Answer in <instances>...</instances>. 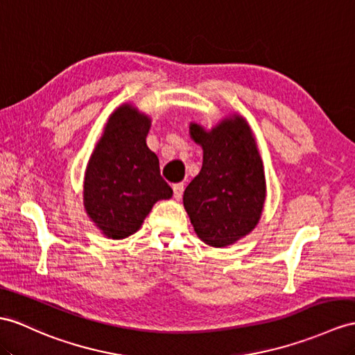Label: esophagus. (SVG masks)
Masks as SVG:
<instances>
[{"mask_svg":"<svg viewBox=\"0 0 355 355\" xmlns=\"http://www.w3.org/2000/svg\"><path fill=\"white\" fill-rule=\"evenodd\" d=\"M173 194H175L176 200H180V198H182V194H184V184L182 182L173 185Z\"/></svg>","mask_w":355,"mask_h":355,"instance_id":"obj_1","label":"esophagus"}]
</instances>
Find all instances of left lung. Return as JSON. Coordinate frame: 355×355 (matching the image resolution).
Listing matches in <instances>:
<instances>
[{"label": "left lung", "mask_w": 355, "mask_h": 355, "mask_svg": "<svg viewBox=\"0 0 355 355\" xmlns=\"http://www.w3.org/2000/svg\"><path fill=\"white\" fill-rule=\"evenodd\" d=\"M189 134L203 148V166L184 193V206L197 236L226 247L252 232L261 218L266 185L252 129L239 116L211 132L191 123Z\"/></svg>", "instance_id": "8db88e82"}]
</instances>
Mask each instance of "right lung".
Returning a JSON list of instances; mask_svg holds the SVG:
<instances>
[{
    "instance_id": "add662e5",
    "label": "right lung",
    "mask_w": 355,
    "mask_h": 355,
    "mask_svg": "<svg viewBox=\"0 0 355 355\" xmlns=\"http://www.w3.org/2000/svg\"><path fill=\"white\" fill-rule=\"evenodd\" d=\"M149 128L148 116L122 105L111 114L89 161L84 206L108 238L132 235L155 203L173 196L159 173L158 157L146 144Z\"/></svg>"
}]
</instances>
